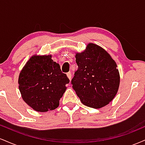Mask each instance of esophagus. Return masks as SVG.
<instances>
[{
    "label": "esophagus",
    "mask_w": 145,
    "mask_h": 145,
    "mask_svg": "<svg viewBox=\"0 0 145 145\" xmlns=\"http://www.w3.org/2000/svg\"><path fill=\"white\" fill-rule=\"evenodd\" d=\"M67 78H69V80L71 81V73H70V72L67 73Z\"/></svg>",
    "instance_id": "1"
}]
</instances>
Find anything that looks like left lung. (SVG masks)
Returning a JSON list of instances; mask_svg holds the SVG:
<instances>
[{
    "label": "left lung",
    "mask_w": 145,
    "mask_h": 145,
    "mask_svg": "<svg viewBox=\"0 0 145 145\" xmlns=\"http://www.w3.org/2000/svg\"><path fill=\"white\" fill-rule=\"evenodd\" d=\"M75 57L78 69L71 84L81 102L95 109L108 104L120 84L115 61L104 48L93 43L82 52H76Z\"/></svg>",
    "instance_id": "left-lung-1"
}]
</instances>
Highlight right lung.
I'll return each instance as SVG.
<instances>
[{"label":"right lung","mask_w":145,"mask_h":145,"mask_svg":"<svg viewBox=\"0 0 145 145\" xmlns=\"http://www.w3.org/2000/svg\"><path fill=\"white\" fill-rule=\"evenodd\" d=\"M69 82L52 55L34 54L28 60L18 78L20 93L34 110L45 112L59 107V100Z\"/></svg>","instance_id":"obj_1"}]
</instances>
